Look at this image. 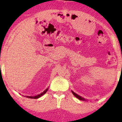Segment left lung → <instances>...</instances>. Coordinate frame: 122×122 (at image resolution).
Wrapping results in <instances>:
<instances>
[{
	"label": "left lung",
	"mask_w": 122,
	"mask_h": 122,
	"mask_svg": "<svg viewBox=\"0 0 122 122\" xmlns=\"http://www.w3.org/2000/svg\"><path fill=\"white\" fill-rule=\"evenodd\" d=\"M72 93L73 94V95H74V96L78 98V99H80V100H85L84 98H83L82 97H81V96H78V94H76V93H75L74 92H73L72 91Z\"/></svg>",
	"instance_id": "1"
}]
</instances>
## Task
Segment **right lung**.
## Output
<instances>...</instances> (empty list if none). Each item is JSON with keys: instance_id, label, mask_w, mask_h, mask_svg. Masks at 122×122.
<instances>
[{"instance_id": "obj_1", "label": "right lung", "mask_w": 122, "mask_h": 122, "mask_svg": "<svg viewBox=\"0 0 122 122\" xmlns=\"http://www.w3.org/2000/svg\"><path fill=\"white\" fill-rule=\"evenodd\" d=\"M48 88H47V89L45 90V91H44V92H43L42 93H41V94L38 95V96H34V97L26 96V97H28V98H31V99H32V98H33V99H37V98H39V97H41V96H43V95H44V94H45V93H46V92H47V91H48Z\"/></svg>"}]
</instances>
